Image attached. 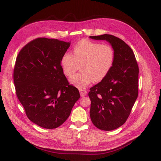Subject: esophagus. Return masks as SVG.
I'll return each mask as SVG.
<instances>
[{
	"mask_svg": "<svg viewBox=\"0 0 161 161\" xmlns=\"http://www.w3.org/2000/svg\"><path fill=\"white\" fill-rule=\"evenodd\" d=\"M80 94L81 97H85L86 94H87V91L86 90H85L84 89H80Z\"/></svg>",
	"mask_w": 161,
	"mask_h": 161,
	"instance_id": "obj_1",
	"label": "esophagus"
}]
</instances>
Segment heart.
<instances>
[{
    "label": "heart",
    "instance_id": "b5f03b06",
    "mask_svg": "<svg viewBox=\"0 0 161 161\" xmlns=\"http://www.w3.org/2000/svg\"><path fill=\"white\" fill-rule=\"evenodd\" d=\"M115 60V52L110 45L82 40L73 47L72 54L65 53L61 59L64 74L71 76L70 82L78 88H84L92 81L103 80L111 70Z\"/></svg>",
    "mask_w": 161,
    "mask_h": 161
}]
</instances>
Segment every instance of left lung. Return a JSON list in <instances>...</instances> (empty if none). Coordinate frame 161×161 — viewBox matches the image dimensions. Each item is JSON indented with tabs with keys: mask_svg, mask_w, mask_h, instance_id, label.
<instances>
[{
	"mask_svg": "<svg viewBox=\"0 0 161 161\" xmlns=\"http://www.w3.org/2000/svg\"><path fill=\"white\" fill-rule=\"evenodd\" d=\"M106 40L115 52V60L104 79L90 89V117L95 127L111 131L128 118L138 95L139 68L131 47L122 40L109 34L90 36Z\"/></svg>",
	"mask_w": 161,
	"mask_h": 161,
	"instance_id": "8db88e82",
	"label": "left lung"
}]
</instances>
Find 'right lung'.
<instances>
[{
  "label": "right lung",
  "instance_id": "1",
  "mask_svg": "<svg viewBox=\"0 0 161 161\" xmlns=\"http://www.w3.org/2000/svg\"><path fill=\"white\" fill-rule=\"evenodd\" d=\"M70 45L57 39L39 37L24 46L17 57L13 72L16 95L27 118L43 128L61 125L80 97L61 66Z\"/></svg>",
  "mask_w": 161,
  "mask_h": 161
}]
</instances>
